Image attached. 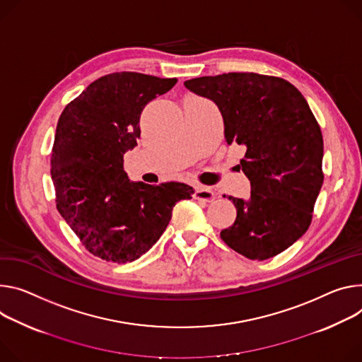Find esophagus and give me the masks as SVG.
Wrapping results in <instances>:
<instances>
[{
    "mask_svg": "<svg viewBox=\"0 0 362 362\" xmlns=\"http://www.w3.org/2000/svg\"><path fill=\"white\" fill-rule=\"evenodd\" d=\"M194 199L202 201V202H212L215 199V192L204 185H198L194 189Z\"/></svg>",
    "mask_w": 362,
    "mask_h": 362,
    "instance_id": "34e87169",
    "label": "esophagus"
}]
</instances>
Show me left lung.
Segmentation results:
<instances>
[{
	"mask_svg": "<svg viewBox=\"0 0 362 362\" xmlns=\"http://www.w3.org/2000/svg\"><path fill=\"white\" fill-rule=\"evenodd\" d=\"M214 101L226 144H240L248 199L229 196L235 222L223 243L250 259L272 258L298 241L312 221L323 183V139L305 96L290 82L258 74H222L185 82Z\"/></svg>",
	"mask_w": 362,
	"mask_h": 362,
	"instance_id": "8db88e82",
	"label": "left lung"
}]
</instances>
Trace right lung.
<instances>
[{
    "mask_svg": "<svg viewBox=\"0 0 362 362\" xmlns=\"http://www.w3.org/2000/svg\"><path fill=\"white\" fill-rule=\"evenodd\" d=\"M176 78L117 72L92 82L63 110L52 150L56 206L85 248L103 259L129 262L146 254L190 199L180 182H131L124 154L140 139V115Z\"/></svg>",
    "mask_w": 362,
    "mask_h": 362,
    "instance_id": "right-lung-1",
    "label": "right lung"
}]
</instances>
